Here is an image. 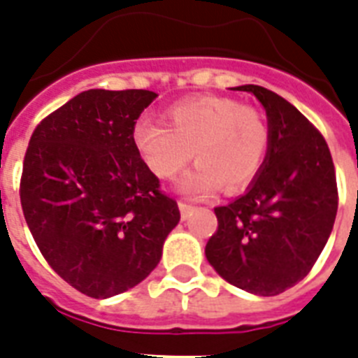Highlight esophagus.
Segmentation results:
<instances>
[{
	"mask_svg": "<svg viewBox=\"0 0 358 358\" xmlns=\"http://www.w3.org/2000/svg\"><path fill=\"white\" fill-rule=\"evenodd\" d=\"M178 208H180V213H182V219H187L193 212V206L191 204H185V202H178Z\"/></svg>",
	"mask_w": 358,
	"mask_h": 358,
	"instance_id": "esophagus-1",
	"label": "esophagus"
}]
</instances>
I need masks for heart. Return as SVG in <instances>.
Instances as JSON below:
<instances>
[{
	"instance_id": "obj_1",
	"label": "heart",
	"mask_w": 358,
	"mask_h": 358,
	"mask_svg": "<svg viewBox=\"0 0 358 358\" xmlns=\"http://www.w3.org/2000/svg\"><path fill=\"white\" fill-rule=\"evenodd\" d=\"M169 128L141 119L134 143L146 167L169 180L193 159L196 165L178 182L189 196H208L223 185L227 193L243 189L266 159L269 129L255 108L227 96H201L167 111Z\"/></svg>"
}]
</instances>
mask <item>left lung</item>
<instances>
[{
  "instance_id": "obj_1",
  "label": "left lung",
  "mask_w": 358,
  "mask_h": 358,
  "mask_svg": "<svg viewBox=\"0 0 358 358\" xmlns=\"http://www.w3.org/2000/svg\"><path fill=\"white\" fill-rule=\"evenodd\" d=\"M234 91L264 106L269 146L243 195L215 208L217 232L204 252L227 282L278 295L308 275L331 236L338 210L333 157L323 135L288 100L260 85Z\"/></svg>"
}]
</instances>
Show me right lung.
<instances>
[{"label":"right lung","instance_id":"obj_1","mask_svg":"<svg viewBox=\"0 0 358 358\" xmlns=\"http://www.w3.org/2000/svg\"><path fill=\"white\" fill-rule=\"evenodd\" d=\"M156 96L80 92L36 126L25 152L20 201L31 234L53 271L94 299L145 280L180 221L134 143Z\"/></svg>","mask_w":358,"mask_h":358}]
</instances>
